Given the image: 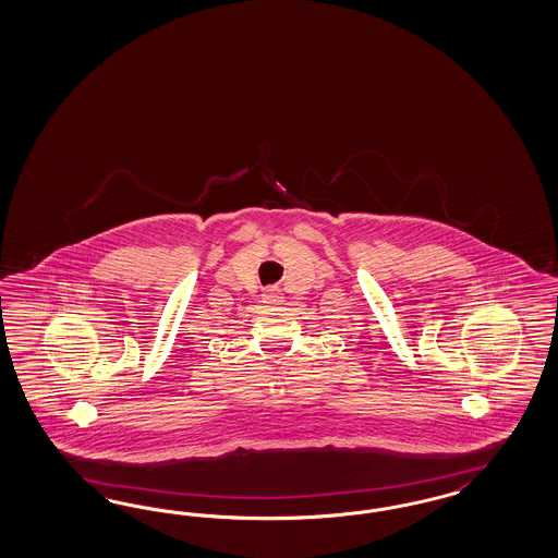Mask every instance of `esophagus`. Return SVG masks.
Returning <instances> with one entry per match:
<instances>
[{
  "instance_id": "obj_1",
  "label": "esophagus",
  "mask_w": 558,
  "mask_h": 558,
  "mask_svg": "<svg viewBox=\"0 0 558 558\" xmlns=\"http://www.w3.org/2000/svg\"><path fill=\"white\" fill-rule=\"evenodd\" d=\"M263 300H265L267 304H279V302H281V293H279V289L277 288H269L265 291Z\"/></svg>"
}]
</instances>
